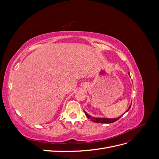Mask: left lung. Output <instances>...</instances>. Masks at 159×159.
<instances>
[{
  "mask_svg": "<svg viewBox=\"0 0 159 159\" xmlns=\"http://www.w3.org/2000/svg\"><path fill=\"white\" fill-rule=\"evenodd\" d=\"M131 105H130L129 109L127 110L126 112H127L129 110V109L131 108ZM84 112H85V114L86 116L88 117V119H90L91 121H92L93 122H95V123H111L115 122L116 121H117V120L119 118H121L123 116V115L126 113L125 112L123 115H122L121 116H120V117H119L117 118H115V119H107V118H95V117H91L90 115H89L85 111H84Z\"/></svg>",
  "mask_w": 159,
  "mask_h": 159,
  "instance_id": "left-lung-1",
  "label": "left lung"
}]
</instances>
